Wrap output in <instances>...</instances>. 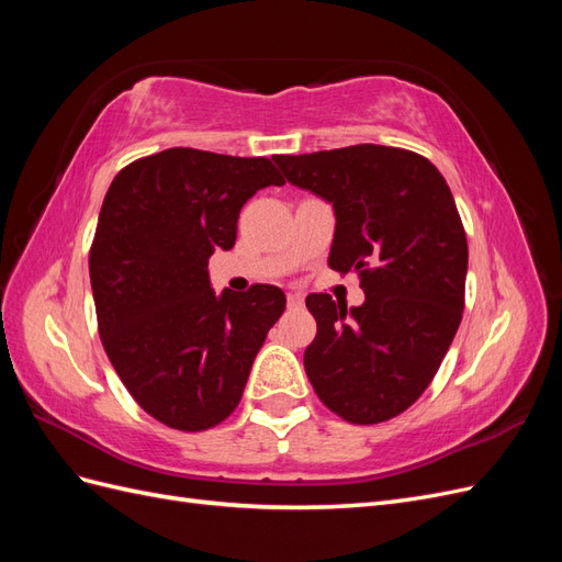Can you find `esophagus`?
<instances>
[{"mask_svg": "<svg viewBox=\"0 0 562 562\" xmlns=\"http://www.w3.org/2000/svg\"><path fill=\"white\" fill-rule=\"evenodd\" d=\"M302 302H304V297L300 293H288V307H291V310L302 307Z\"/></svg>", "mask_w": 562, "mask_h": 562, "instance_id": "1", "label": "esophagus"}]
</instances>
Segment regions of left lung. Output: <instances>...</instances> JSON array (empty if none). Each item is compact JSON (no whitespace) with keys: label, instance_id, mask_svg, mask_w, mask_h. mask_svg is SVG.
I'll return each mask as SVG.
<instances>
[{"label":"left lung","instance_id":"obj_1","mask_svg":"<svg viewBox=\"0 0 562 562\" xmlns=\"http://www.w3.org/2000/svg\"><path fill=\"white\" fill-rule=\"evenodd\" d=\"M283 178L335 211L328 265L361 277L366 302L307 297L316 337L304 370L351 424L407 411L436 375L464 312L469 248L446 178L415 151L351 145L274 157Z\"/></svg>","mask_w":562,"mask_h":562}]
</instances>
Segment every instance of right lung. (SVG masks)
<instances>
[{
  "label": "right lung",
  "instance_id": "add662e5",
  "mask_svg": "<svg viewBox=\"0 0 562 562\" xmlns=\"http://www.w3.org/2000/svg\"><path fill=\"white\" fill-rule=\"evenodd\" d=\"M283 178L265 157L171 147L116 173L89 255L98 330L128 394L178 431L227 419L285 310L277 285L215 295L209 258L244 203Z\"/></svg>",
  "mask_w": 562,
  "mask_h": 562
}]
</instances>
